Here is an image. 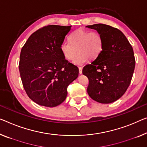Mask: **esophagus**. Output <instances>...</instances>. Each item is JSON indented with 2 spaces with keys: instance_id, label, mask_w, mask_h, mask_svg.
Returning a JSON list of instances; mask_svg holds the SVG:
<instances>
[{
  "instance_id": "1",
  "label": "esophagus",
  "mask_w": 147,
  "mask_h": 147,
  "mask_svg": "<svg viewBox=\"0 0 147 147\" xmlns=\"http://www.w3.org/2000/svg\"><path fill=\"white\" fill-rule=\"evenodd\" d=\"M82 67H79V73L80 74H82Z\"/></svg>"
}]
</instances>
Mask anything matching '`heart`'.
<instances>
[{"label":"heart","mask_w":147,"mask_h":147,"mask_svg":"<svg viewBox=\"0 0 147 147\" xmlns=\"http://www.w3.org/2000/svg\"><path fill=\"white\" fill-rule=\"evenodd\" d=\"M69 42L64 41L60 45L61 53L67 60H72L79 53L74 63L81 65L89 58L96 59L102 53L104 40L97 31L78 29L69 36Z\"/></svg>","instance_id":"heart-1"}]
</instances>
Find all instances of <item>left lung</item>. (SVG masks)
<instances>
[{"mask_svg":"<svg viewBox=\"0 0 147 147\" xmlns=\"http://www.w3.org/2000/svg\"><path fill=\"white\" fill-rule=\"evenodd\" d=\"M86 27L96 30L104 40L100 55L83 68L89 81L87 92L96 102L112 103L129 86L135 66L134 50L118 29L102 24Z\"/></svg>","mask_w":147,"mask_h":147,"instance_id":"8db88e82","label":"left lung"}]
</instances>
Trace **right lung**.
Instances as JSON below:
<instances>
[{
  "instance_id": "right-lung-1",
  "label": "right lung",
  "mask_w": 147,
  "mask_h": 147,
  "mask_svg": "<svg viewBox=\"0 0 147 147\" xmlns=\"http://www.w3.org/2000/svg\"><path fill=\"white\" fill-rule=\"evenodd\" d=\"M70 26L50 25L31 34L22 47L19 70L28 96L35 103L55 107L66 99L67 88L79 69L65 59L60 45Z\"/></svg>"
}]
</instances>
